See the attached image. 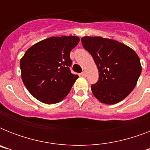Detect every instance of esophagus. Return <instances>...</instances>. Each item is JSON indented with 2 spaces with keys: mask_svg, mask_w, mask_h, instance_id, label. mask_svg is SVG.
Returning a JSON list of instances; mask_svg holds the SVG:
<instances>
[{
  "mask_svg": "<svg viewBox=\"0 0 150 150\" xmlns=\"http://www.w3.org/2000/svg\"><path fill=\"white\" fill-rule=\"evenodd\" d=\"M81 75L83 76V77H86V71H82V72L81 73Z\"/></svg>",
  "mask_w": 150,
  "mask_h": 150,
  "instance_id": "1",
  "label": "esophagus"
}]
</instances>
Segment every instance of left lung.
I'll use <instances>...</instances> for the list:
<instances>
[{
	"mask_svg": "<svg viewBox=\"0 0 150 150\" xmlns=\"http://www.w3.org/2000/svg\"><path fill=\"white\" fill-rule=\"evenodd\" d=\"M81 41L98 68V81L91 86L94 96L106 104L123 100L134 89L142 72L137 54L124 43L100 36H84Z\"/></svg>",
	"mask_w": 150,
	"mask_h": 150,
	"instance_id": "obj_1",
	"label": "left lung"
}]
</instances>
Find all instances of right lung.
Masks as SVG:
<instances>
[{
  "instance_id": "add662e5",
  "label": "right lung",
  "mask_w": 150,
  "mask_h": 150,
  "mask_svg": "<svg viewBox=\"0 0 150 150\" xmlns=\"http://www.w3.org/2000/svg\"><path fill=\"white\" fill-rule=\"evenodd\" d=\"M75 36H52L33 45L20 60L22 79L28 91L47 104L61 102L78 75L71 72L70 52L79 42Z\"/></svg>"
}]
</instances>
